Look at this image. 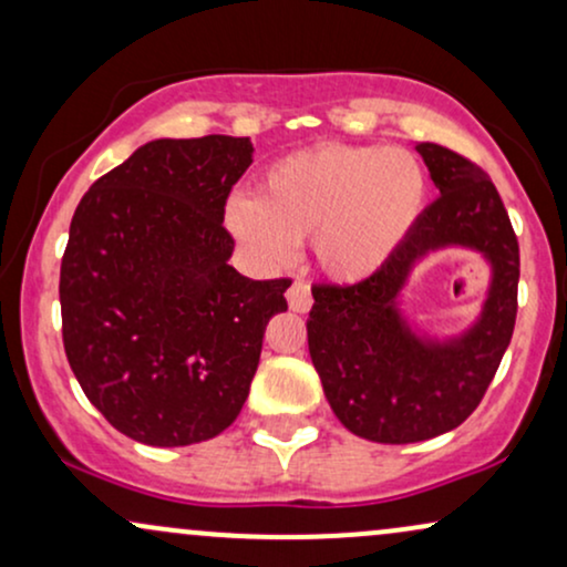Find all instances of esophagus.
<instances>
[{"label": "esophagus", "instance_id": "obj_1", "mask_svg": "<svg viewBox=\"0 0 567 567\" xmlns=\"http://www.w3.org/2000/svg\"><path fill=\"white\" fill-rule=\"evenodd\" d=\"M288 303H290V309L298 311V313L309 311L311 309V288H309V285L301 282V279H298V282H292L290 290H288Z\"/></svg>", "mask_w": 567, "mask_h": 567}]
</instances>
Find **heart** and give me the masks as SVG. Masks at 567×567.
<instances>
[{
    "mask_svg": "<svg viewBox=\"0 0 567 567\" xmlns=\"http://www.w3.org/2000/svg\"><path fill=\"white\" fill-rule=\"evenodd\" d=\"M427 200V176L409 150L319 145L271 163L256 200L235 197L227 224L261 261L279 266L309 240L319 269L359 282L391 261Z\"/></svg>",
    "mask_w": 567,
    "mask_h": 567,
    "instance_id": "1",
    "label": "heart"
}]
</instances>
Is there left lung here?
<instances>
[{
	"mask_svg": "<svg viewBox=\"0 0 567 567\" xmlns=\"http://www.w3.org/2000/svg\"><path fill=\"white\" fill-rule=\"evenodd\" d=\"M439 197L391 261L357 285H313L309 353L336 417L378 443H417L462 425L494 380L515 330L520 250L494 182L454 150L420 142ZM443 247L487 258L492 282L465 333L435 339L400 311L413 266Z\"/></svg>",
	"mask_w": 567,
	"mask_h": 567,
	"instance_id": "8db88e82",
	"label": "left lung"
}]
</instances>
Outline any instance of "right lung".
Instances as JSON below:
<instances>
[{
  "instance_id": "add662e5",
  "label": "right lung",
  "mask_w": 567,
  "mask_h": 567,
  "mask_svg": "<svg viewBox=\"0 0 567 567\" xmlns=\"http://www.w3.org/2000/svg\"><path fill=\"white\" fill-rule=\"evenodd\" d=\"M254 163L248 136L153 140L81 197L60 266L68 364L115 431L189 446L248 399L264 330L290 279L229 266L224 206Z\"/></svg>"
}]
</instances>
